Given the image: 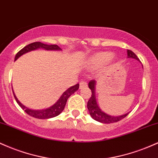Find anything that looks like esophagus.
I'll use <instances>...</instances> for the list:
<instances>
[{
	"instance_id": "obj_1",
	"label": "esophagus",
	"mask_w": 158,
	"mask_h": 158,
	"mask_svg": "<svg viewBox=\"0 0 158 158\" xmlns=\"http://www.w3.org/2000/svg\"><path fill=\"white\" fill-rule=\"evenodd\" d=\"M87 86V83L85 82V81H81L80 83V89H83Z\"/></svg>"
}]
</instances>
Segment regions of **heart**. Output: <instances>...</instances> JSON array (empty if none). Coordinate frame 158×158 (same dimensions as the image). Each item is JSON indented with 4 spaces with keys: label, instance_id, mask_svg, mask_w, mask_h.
I'll use <instances>...</instances> for the list:
<instances>
[{
    "label": "heart",
    "instance_id": "heart-1",
    "mask_svg": "<svg viewBox=\"0 0 158 158\" xmlns=\"http://www.w3.org/2000/svg\"><path fill=\"white\" fill-rule=\"evenodd\" d=\"M116 61V57L110 51H101L92 54L86 59L84 66L86 69H95L103 63L107 65H112Z\"/></svg>",
    "mask_w": 158,
    "mask_h": 158
}]
</instances>
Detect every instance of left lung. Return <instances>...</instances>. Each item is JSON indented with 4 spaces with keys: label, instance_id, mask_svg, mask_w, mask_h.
Returning <instances> with one entry per match:
<instances>
[{
    "label": "left lung",
    "instance_id": "obj_1",
    "mask_svg": "<svg viewBox=\"0 0 158 158\" xmlns=\"http://www.w3.org/2000/svg\"><path fill=\"white\" fill-rule=\"evenodd\" d=\"M127 58H132V59H135L138 61H139V58L137 56L134 54V52L130 50H127ZM89 88L91 89L92 91V95L91 98L87 102V108L89 115L91 117L95 119V121L101 122V123H105V124H110L113 123V122H116L122 120V118L128 115V113H125V114L121 115V116H110V115L107 114V113H104V111L99 107L98 103L96 101V96H95V86H96V81H90L88 84Z\"/></svg>",
    "mask_w": 158,
    "mask_h": 158
}]
</instances>
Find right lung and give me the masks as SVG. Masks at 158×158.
Instances as JSON below:
<instances>
[{
  "instance_id": "right-lung-1",
  "label": "right lung",
  "mask_w": 158,
  "mask_h": 158,
  "mask_svg": "<svg viewBox=\"0 0 158 158\" xmlns=\"http://www.w3.org/2000/svg\"><path fill=\"white\" fill-rule=\"evenodd\" d=\"M37 49H44V50L45 51H62V49L56 45H47V44L42 43V42H33V43L29 44V45H27L24 48H23L22 50L19 51V52H18V54L15 55V61L19 59L21 56H22L23 54L30 52V51L37 50ZM78 84L68 88L64 93L62 94L59 99H58L52 106L43 110L30 109V108L27 107L26 106H24V104H22V103L19 102V99H18L17 97L15 96L14 92L13 95L15 98V101H16L18 104H19V105L20 106V107H22L28 115H30V116L36 118L45 119V118H51L53 117H55V116H58V115H60V113L63 112L68 98H69L70 95H72V94L75 93V92L78 89Z\"/></svg>"
}]
</instances>
